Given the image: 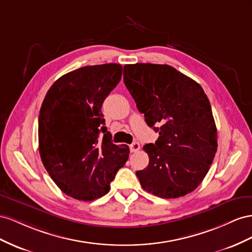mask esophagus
I'll return each instance as SVG.
<instances>
[{
  "label": "esophagus",
  "mask_w": 252,
  "mask_h": 252,
  "mask_svg": "<svg viewBox=\"0 0 252 252\" xmlns=\"http://www.w3.org/2000/svg\"><path fill=\"white\" fill-rule=\"evenodd\" d=\"M140 149V145L138 142H133L132 145L130 146V150H131V152L132 153H134V152H137V151Z\"/></svg>",
  "instance_id": "esophagus-1"
}]
</instances>
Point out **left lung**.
I'll return each mask as SVG.
<instances>
[{
    "label": "left lung",
    "instance_id": "1",
    "mask_svg": "<svg viewBox=\"0 0 252 252\" xmlns=\"http://www.w3.org/2000/svg\"><path fill=\"white\" fill-rule=\"evenodd\" d=\"M124 81L147 125L159 134L155 143L143 147L150 160L136 172L141 187L161 198L195 190L218 150L217 126L202 86L167 64H126Z\"/></svg>",
    "mask_w": 252,
    "mask_h": 252
}]
</instances>
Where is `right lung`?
Instances as JSON below:
<instances>
[{
  "instance_id": "1",
  "label": "right lung",
  "mask_w": 252,
  "mask_h": 252,
  "mask_svg": "<svg viewBox=\"0 0 252 252\" xmlns=\"http://www.w3.org/2000/svg\"><path fill=\"white\" fill-rule=\"evenodd\" d=\"M121 75L116 63L80 67L60 77L43 100L40 156L55 184L70 197L89 202L105 195L127 160L130 149L112 142L101 113Z\"/></svg>"
}]
</instances>
